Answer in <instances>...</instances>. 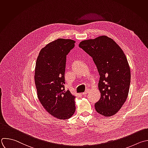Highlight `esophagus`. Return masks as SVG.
Here are the masks:
<instances>
[{"mask_svg":"<svg viewBox=\"0 0 148 148\" xmlns=\"http://www.w3.org/2000/svg\"><path fill=\"white\" fill-rule=\"evenodd\" d=\"M88 90H86V91L84 92V93H82V94L83 95H86L88 93Z\"/></svg>","mask_w":148,"mask_h":148,"instance_id":"obj_1","label":"esophagus"}]
</instances>
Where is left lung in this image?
<instances>
[{"mask_svg":"<svg viewBox=\"0 0 148 148\" xmlns=\"http://www.w3.org/2000/svg\"><path fill=\"white\" fill-rule=\"evenodd\" d=\"M79 47L92 58L100 75L101 96L95 110L105 117L112 116L121 108L129 92L131 72L127 58L119 45L105 35L82 40Z\"/></svg>","mask_w":148,"mask_h":148,"instance_id":"1","label":"left lung"}]
</instances>
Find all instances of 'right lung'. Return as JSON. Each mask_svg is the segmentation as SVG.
<instances>
[{
    "label": "right lung",
    "instance_id": "add662e5",
    "mask_svg": "<svg viewBox=\"0 0 148 148\" xmlns=\"http://www.w3.org/2000/svg\"><path fill=\"white\" fill-rule=\"evenodd\" d=\"M75 41L59 38L43 47L37 58L35 83L38 99L52 116L66 120L75 111V96L65 90L64 73L66 56Z\"/></svg>",
    "mask_w": 148,
    "mask_h": 148
}]
</instances>
